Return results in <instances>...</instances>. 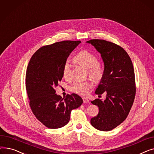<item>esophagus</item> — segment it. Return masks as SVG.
<instances>
[{"instance_id": "obj_1", "label": "esophagus", "mask_w": 154, "mask_h": 154, "mask_svg": "<svg viewBox=\"0 0 154 154\" xmlns=\"http://www.w3.org/2000/svg\"><path fill=\"white\" fill-rule=\"evenodd\" d=\"M82 99H83L84 103H88V102H89V100H88V99L86 97H83Z\"/></svg>"}]
</instances>
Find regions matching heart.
Instances as JSON below:
<instances>
[{"label": "heart", "mask_w": 154, "mask_h": 154, "mask_svg": "<svg viewBox=\"0 0 154 154\" xmlns=\"http://www.w3.org/2000/svg\"><path fill=\"white\" fill-rule=\"evenodd\" d=\"M74 60L88 69V74L91 78L97 80L102 77L103 74L102 67L100 63L97 62V58L94 54L87 51H82L75 56ZM62 74L66 79H69L71 77L72 66L69 60H67L63 65ZM92 88L93 82L91 80H86L75 82L72 85L70 89L76 94L85 95Z\"/></svg>", "instance_id": "obj_1"}]
</instances>
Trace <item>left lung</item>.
Wrapping results in <instances>:
<instances>
[{
	"label": "left lung",
	"instance_id": "8db88e82",
	"mask_svg": "<svg viewBox=\"0 0 154 154\" xmlns=\"http://www.w3.org/2000/svg\"><path fill=\"white\" fill-rule=\"evenodd\" d=\"M93 45L103 60L104 69L96 94L106 92L103 101L91 102L99 109L98 115L91 120L97 130L110 131L123 122L133 105L135 95V80L133 64L122 47L107 40L92 39L86 42Z\"/></svg>",
	"mask_w": 154,
	"mask_h": 154
}]
</instances>
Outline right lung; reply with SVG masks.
Instances as JSON below:
<instances>
[{"label": "right lung", "instance_id": "right-lung-1", "mask_svg": "<svg viewBox=\"0 0 154 154\" xmlns=\"http://www.w3.org/2000/svg\"><path fill=\"white\" fill-rule=\"evenodd\" d=\"M80 42L65 40L42 47L32 55L28 64L26 86L30 106L36 118L49 128L67 125L71 110L83 103L77 94H68L62 98L55 90L63 77L65 62Z\"/></svg>", "mask_w": 154, "mask_h": 154}]
</instances>
